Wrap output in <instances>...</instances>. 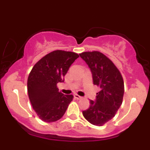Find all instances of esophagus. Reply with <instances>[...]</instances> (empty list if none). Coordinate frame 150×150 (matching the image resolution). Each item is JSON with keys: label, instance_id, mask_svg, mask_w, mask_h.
<instances>
[{"label": "esophagus", "instance_id": "obj_1", "mask_svg": "<svg viewBox=\"0 0 150 150\" xmlns=\"http://www.w3.org/2000/svg\"><path fill=\"white\" fill-rule=\"evenodd\" d=\"M74 98H76V99H78V100L83 98H82L81 96H79V95H76V94H75V95H74Z\"/></svg>", "mask_w": 150, "mask_h": 150}]
</instances>
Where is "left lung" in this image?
<instances>
[{"label":"left lung","mask_w":150,"mask_h":150,"mask_svg":"<svg viewBox=\"0 0 150 150\" xmlns=\"http://www.w3.org/2000/svg\"><path fill=\"white\" fill-rule=\"evenodd\" d=\"M79 55L91 69L94 85L100 88L96 100H90V107L83 111V115L91 124L102 126L114 117L122 103V76L114 63L100 52H83Z\"/></svg>","instance_id":"1"}]
</instances>
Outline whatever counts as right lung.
Masks as SVG:
<instances>
[{"label": "right lung", "mask_w": 150, "mask_h": 150, "mask_svg": "<svg viewBox=\"0 0 150 150\" xmlns=\"http://www.w3.org/2000/svg\"><path fill=\"white\" fill-rule=\"evenodd\" d=\"M79 55L74 52L55 50L34 64L28 78V94L33 109L46 122L58 121L72 101V95L59 91L57 83L64 82L69 67Z\"/></svg>", "instance_id": "1"}]
</instances>
